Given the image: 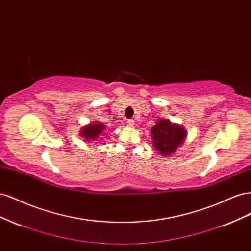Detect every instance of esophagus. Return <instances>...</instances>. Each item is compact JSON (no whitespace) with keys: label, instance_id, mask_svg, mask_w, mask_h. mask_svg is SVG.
I'll return each instance as SVG.
<instances>
[{"label":"esophagus","instance_id":"34e87169","mask_svg":"<svg viewBox=\"0 0 251 251\" xmlns=\"http://www.w3.org/2000/svg\"><path fill=\"white\" fill-rule=\"evenodd\" d=\"M126 124H127L128 126H134V120L133 119H128Z\"/></svg>","mask_w":251,"mask_h":251}]
</instances>
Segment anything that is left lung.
<instances>
[{"label":"left lung","mask_w":251,"mask_h":251,"mask_svg":"<svg viewBox=\"0 0 251 251\" xmlns=\"http://www.w3.org/2000/svg\"><path fill=\"white\" fill-rule=\"evenodd\" d=\"M151 135L157 153L163 157H169L182 147L187 132L185 127L179 124H173L169 119H159L151 128Z\"/></svg>","instance_id":"8db88e82"}]
</instances>
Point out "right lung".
I'll use <instances>...</instances> for the list:
<instances>
[{"label":"right lung","mask_w":251,"mask_h":251,"mask_svg":"<svg viewBox=\"0 0 251 251\" xmlns=\"http://www.w3.org/2000/svg\"><path fill=\"white\" fill-rule=\"evenodd\" d=\"M105 128H107L105 125L100 123V121H95V123L88 124L86 126H83L82 127H80L79 134L81 137L88 142L96 141L98 139L100 141V140H103L102 136H104Z\"/></svg>","instance_id":"obj_1"}]
</instances>
